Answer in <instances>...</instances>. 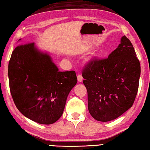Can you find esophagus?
I'll return each mask as SVG.
<instances>
[{"mask_svg":"<svg viewBox=\"0 0 150 150\" xmlns=\"http://www.w3.org/2000/svg\"><path fill=\"white\" fill-rule=\"evenodd\" d=\"M77 79H78V81L79 82H81L82 81V80H83V78H82L81 74H78Z\"/></svg>","mask_w":150,"mask_h":150,"instance_id":"34e87169","label":"esophagus"}]
</instances>
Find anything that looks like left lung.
I'll return each instance as SVG.
<instances>
[{"label": "left lung", "mask_w": 150, "mask_h": 150, "mask_svg": "<svg viewBox=\"0 0 150 150\" xmlns=\"http://www.w3.org/2000/svg\"><path fill=\"white\" fill-rule=\"evenodd\" d=\"M140 74L139 61L125 36L108 58L91 59L82 75L93 118L108 122L131 108L137 94Z\"/></svg>", "instance_id": "1"}]
</instances>
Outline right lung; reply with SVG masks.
I'll use <instances>...</instances> for the list:
<instances>
[{"instance_id":"obj_1","label":"right lung","mask_w":150,"mask_h":150,"mask_svg":"<svg viewBox=\"0 0 150 150\" xmlns=\"http://www.w3.org/2000/svg\"><path fill=\"white\" fill-rule=\"evenodd\" d=\"M8 76L17 109L42 125L59 120L68 95L77 83L74 71H59L49 54L39 51L34 42L16 47L8 63Z\"/></svg>"}]
</instances>
